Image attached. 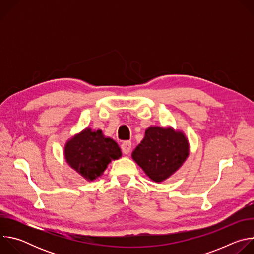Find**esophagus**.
<instances>
[{
	"instance_id": "obj_1",
	"label": "esophagus",
	"mask_w": 254,
	"mask_h": 254,
	"mask_svg": "<svg viewBox=\"0 0 254 254\" xmlns=\"http://www.w3.org/2000/svg\"><path fill=\"white\" fill-rule=\"evenodd\" d=\"M130 150H131V142L130 141L127 140L122 143V151L125 155H127L130 152Z\"/></svg>"
}]
</instances>
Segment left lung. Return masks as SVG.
<instances>
[{"instance_id":"1","label":"left lung","mask_w":254,"mask_h":254,"mask_svg":"<svg viewBox=\"0 0 254 254\" xmlns=\"http://www.w3.org/2000/svg\"><path fill=\"white\" fill-rule=\"evenodd\" d=\"M189 141L185 133L172 127H150L144 137L131 153L133 161L156 183L170 178L189 156Z\"/></svg>"}]
</instances>
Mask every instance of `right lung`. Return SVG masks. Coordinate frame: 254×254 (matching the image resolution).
Wrapping results in <instances>:
<instances>
[{
	"label": "right lung",
	"instance_id": "1",
	"mask_svg": "<svg viewBox=\"0 0 254 254\" xmlns=\"http://www.w3.org/2000/svg\"><path fill=\"white\" fill-rule=\"evenodd\" d=\"M64 157L68 165L87 181L100 177L107 165L122 157L119 144L106 137L100 129L86 127L69 138L64 147Z\"/></svg>",
	"mask_w": 254,
	"mask_h": 254
}]
</instances>
